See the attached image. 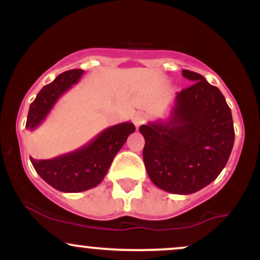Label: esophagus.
Wrapping results in <instances>:
<instances>
[{
	"label": "esophagus",
	"instance_id": "esophagus-1",
	"mask_svg": "<svg viewBox=\"0 0 260 260\" xmlns=\"http://www.w3.org/2000/svg\"><path fill=\"white\" fill-rule=\"evenodd\" d=\"M144 121H145V116L143 115V113H137V115H134L133 123L136 124V127H139L140 124L144 123Z\"/></svg>",
	"mask_w": 260,
	"mask_h": 260
}]
</instances>
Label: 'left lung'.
<instances>
[{
	"label": "left lung",
	"mask_w": 260,
	"mask_h": 260,
	"mask_svg": "<svg viewBox=\"0 0 260 260\" xmlns=\"http://www.w3.org/2000/svg\"><path fill=\"white\" fill-rule=\"evenodd\" d=\"M194 84L176 94L168 121L139 127L145 139L143 160L160 189L192 194L225 168L235 142L231 110L221 91L202 74L183 70Z\"/></svg>",
	"instance_id": "obj_1"
}]
</instances>
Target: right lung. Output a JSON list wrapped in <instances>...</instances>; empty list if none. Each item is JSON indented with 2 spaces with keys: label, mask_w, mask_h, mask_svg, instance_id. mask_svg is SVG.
Here are the masks:
<instances>
[{
  "label": "right lung",
  "mask_w": 260,
  "mask_h": 260,
  "mask_svg": "<svg viewBox=\"0 0 260 260\" xmlns=\"http://www.w3.org/2000/svg\"><path fill=\"white\" fill-rule=\"evenodd\" d=\"M83 73L82 70L66 71L45 85L29 107L26 129L34 131L40 126L59 98L78 83ZM134 131L133 123L123 122L104 129L91 142L72 153L49 160L30 157V161L39 176L55 189L66 193L84 192L104 180L115 155Z\"/></svg>",
  "instance_id": "add662e5"
}]
</instances>
